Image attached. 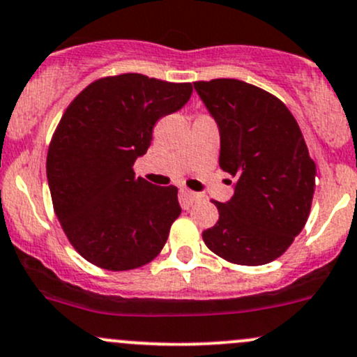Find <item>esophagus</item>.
<instances>
[{"label": "esophagus", "instance_id": "esophagus-1", "mask_svg": "<svg viewBox=\"0 0 357 357\" xmlns=\"http://www.w3.org/2000/svg\"><path fill=\"white\" fill-rule=\"evenodd\" d=\"M181 197L186 199V203H195L198 202V199H202V195L195 193V191L191 190H181Z\"/></svg>", "mask_w": 357, "mask_h": 357}]
</instances>
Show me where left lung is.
Listing matches in <instances>:
<instances>
[{"label":"left lung","instance_id":"obj_1","mask_svg":"<svg viewBox=\"0 0 357 357\" xmlns=\"http://www.w3.org/2000/svg\"><path fill=\"white\" fill-rule=\"evenodd\" d=\"M193 86L220 130L218 164L236 181L229 202H213L220 217L203 241L234 264H268L308 220L315 162L295 116L271 93L238 79Z\"/></svg>","mask_w":357,"mask_h":357}]
</instances>
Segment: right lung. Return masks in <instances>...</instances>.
Masks as SVG:
<instances>
[{
	"instance_id": "add662e5",
	"label": "right lung",
	"mask_w": 357,
	"mask_h": 357,
	"mask_svg": "<svg viewBox=\"0 0 357 357\" xmlns=\"http://www.w3.org/2000/svg\"><path fill=\"white\" fill-rule=\"evenodd\" d=\"M191 93V83L127 73L96 79L66 108L47 152V181L62 230L91 264L128 271L162 250L181 213L178 188L139 178L134 162L155 121Z\"/></svg>"
}]
</instances>
